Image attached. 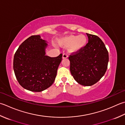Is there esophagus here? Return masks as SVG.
<instances>
[{"mask_svg": "<svg viewBox=\"0 0 125 125\" xmlns=\"http://www.w3.org/2000/svg\"><path fill=\"white\" fill-rule=\"evenodd\" d=\"M68 57V54L67 53H64L63 54V59H64V58H67V57Z\"/></svg>", "mask_w": 125, "mask_h": 125, "instance_id": "esophagus-1", "label": "esophagus"}]
</instances>
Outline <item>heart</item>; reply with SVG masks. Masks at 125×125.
<instances>
[{"label": "heart", "mask_w": 125, "mask_h": 125, "mask_svg": "<svg viewBox=\"0 0 125 125\" xmlns=\"http://www.w3.org/2000/svg\"><path fill=\"white\" fill-rule=\"evenodd\" d=\"M87 37L84 35H70L61 39L58 41L61 45L65 47L70 46V51L76 52L81 49L86 45Z\"/></svg>", "instance_id": "heart-1"}]
</instances>
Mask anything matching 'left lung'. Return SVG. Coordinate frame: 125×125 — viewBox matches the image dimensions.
Listing matches in <instances>:
<instances>
[{"label":"left lung","mask_w":125,"mask_h":125,"mask_svg":"<svg viewBox=\"0 0 125 125\" xmlns=\"http://www.w3.org/2000/svg\"><path fill=\"white\" fill-rule=\"evenodd\" d=\"M88 43L69 56L70 70L76 81L84 86L96 83L106 73L108 52L98 36L86 33Z\"/></svg>","instance_id":"obj_1"}]
</instances>
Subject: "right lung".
Returning <instances> with one entry per match:
<instances>
[{"label":"right lung","instance_id":"obj_1","mask_svg":"<svg viewBox=\"0 0 125 125\" xmlns=\"http://www.w3.org/2000/svg\"><path fill=\"white\" fill-rule=\"evenodd\" d=\"M46 41L40 35L31 36L22 43L13 58V70L21 87L32 92L47 89L55 81L62 53L57 57L45 55Z\"/></svg>","mask_w":125,"mask_h":125}]
</instances>
